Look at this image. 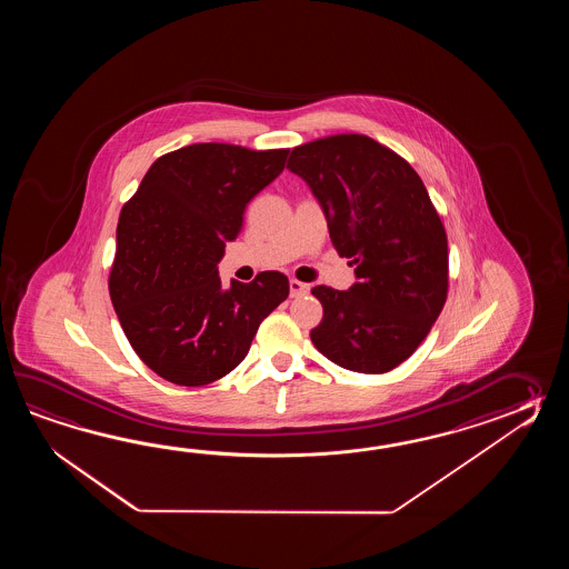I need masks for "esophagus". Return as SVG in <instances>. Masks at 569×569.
Masks as SVG:
<instances>
[{"label": "esophagus", "mask_w": 569, "mask_h": 569, "mask_svg": "<svg viewBox=\"0 0 569 569\" xmlns=\"http://www.w3.org/2000/svg\"><path fill=\"white\" fill-rule=\"evenodd\" d=\"M290 297H305L311 287L307 284V282H301V280L290 279Z\"/></svg>", "instance_id": "esophagus-1"}]
</instances>
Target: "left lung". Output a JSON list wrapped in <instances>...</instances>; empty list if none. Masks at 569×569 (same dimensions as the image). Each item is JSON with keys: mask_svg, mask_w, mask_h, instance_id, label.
I'll list each match as a JSON object with an SVG mask.
<instances>
[{"mask_svg": "<svg viewBox=\"0 0 569 569\" xmlns=\"http://www.w3.org/2000/svg\"><path fill=\"white\" fill-rule=\"evenodd\" d=\"M290 172L311 187L331 242L358 282L311 292L323 305L311 341L331 362L385 375L427 338L448 299V236L421 177L363 133L297 146Z\"/></svg>", "mask_w": 569, "mask_h": 569, "instance_id": "obj_1", "label": "left lung"}]
</instances>
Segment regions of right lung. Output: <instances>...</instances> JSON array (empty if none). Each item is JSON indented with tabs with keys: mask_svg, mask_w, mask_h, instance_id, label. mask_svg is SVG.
<instances>
[{
	"mask_svg": "<svg viewBox=\"0 0 569 569\" xmlns=\"http://www.w3.org/2000/svg\"><path fill=\"white\" fill-rule=\"evenodd\" d=\"M289 148L203 142L158 158L121 207L109 297L138 358L179 387L230 375L260 323L289 297L268 270L221 289L218 262L246 206L284 169Z\"/></svg>",
	"mask_w": 569,
	"mask_h": 569,
	"instance_id": "right-lung-1",
	"label": "right lung"
}]
</instances>
